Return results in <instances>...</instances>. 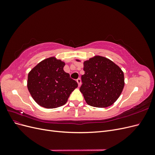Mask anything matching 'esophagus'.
I'll return each mask as SVG.
<instances>
[{
  "mask_svg": "<svg viewBox=\"0 0 155 155\" xmlns=\"http://www.w3.org/2000/svg\"><path fill=\"white\" fill-rule=\"evenodd\" d=\"M77 83H78V87H80V85H81V79H79V78H78V79H77Z\"/></svg>",
  "mask_w": 155,
  "mask_h": 155,
  "instance_id": "1",
  "label": "esophagus"
}]
</instances>
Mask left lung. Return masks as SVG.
Here are the masks:
<instances>
[{
    "label": "left lung",
    "instance_id": "1",
    "mask_svg": "<svg viewBox=\"0 0 155 155\" xmlns=\"http://www.w3.org/2000/svg\"><path fill=\"white\" fill-rule=\"evenodd\" d=\"M83 70L80 92L87 104L99 108L114 104L125 85L124 72L118 65L107 58L95 55L83 62Z\"/></svg>",
    "mask_w": 155,
    "mask_h": 155
}]
</instances>
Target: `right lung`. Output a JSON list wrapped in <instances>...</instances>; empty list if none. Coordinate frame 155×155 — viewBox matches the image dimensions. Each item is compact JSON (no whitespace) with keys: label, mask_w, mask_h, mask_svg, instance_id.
<instances>
[{"label":"right lung","mask_w":155,"mask_h":155,"mask_svg":"<svg viewBox=\"0 0 155 155\" xmlns=\"http://www.w3.org/2000/svg\"><path fill=\"white\" fill-rule=\"evenodd\" d=\"M65 63L55 57L41 61L28 75L27 87L41 107L54 109L64 105L78 87L76 81L63 70Z\"/></svg>","instance_id":"right-lung-1"}]
</instances>
